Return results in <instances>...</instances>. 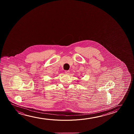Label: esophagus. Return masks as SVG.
Wrapping results in <instances>:
<instances>
[{"mask_svg": "<svg viewBox=\"0 0 134 134\" xmlns=\"http://www.w3.org/2000/svg\"><path fill=\"white\" fill-rule=\"evenodd\" d=\"M65 73L66 74H69V73H70V70H65Z\"/></svg>", "mask_w": 134, "mask_h": 134, "instance_id": "obj_1", "label": "esophagus"}]
</instances>
